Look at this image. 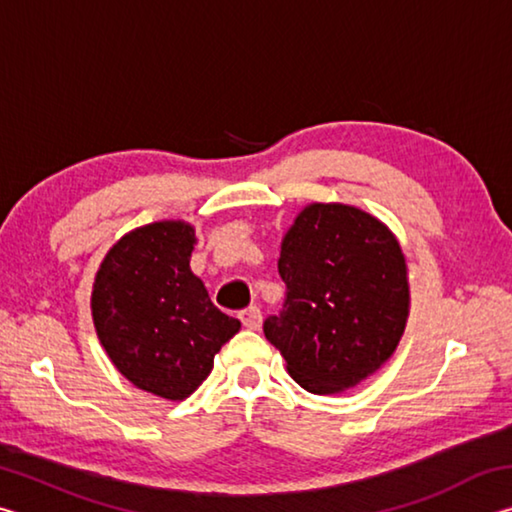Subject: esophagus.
Returning a JSON list of instances; mask_svg holds the SVG:
<instances>
[{"mask_svg": "<svg viewBox=\"0 0 512 512\" xmlns=\"http://www.w3.org/2000/svg\"><path fill=\"white\" fill-rule=\"evenodd\" d=\"M241 323H244L246 329H259L262 327V311H259L257 307H248L239 314Z\"/></svg>", "mask_w": 512, "mask_h": 512, "instance_id": "1", "label": "esophagus"}]
</instances>
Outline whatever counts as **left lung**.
I'll return each mask as SVG.
<instances>
[{
  "label": "left lung",
  "mask_w": 512,
  "mask_h": 512,
  "mask_svg": "<svg viewBox=\"0 0 512 512\" xmlns=\"http://www.w3.org/2000/svg\"><path fill=\"white\" fill-rule=\"evenodd\" d=\"M287 300L264 334L309 393L357 386L391 359L409 318V271L391 230L359 207L311 203L282 239Z\"/></svg>",
  "instance_id": "8db88e82"
}]
</instances>
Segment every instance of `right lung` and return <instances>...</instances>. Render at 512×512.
<instances>
[{"label":"right lung","instance_id":"obj_1","mask_svg":"<svg viewBox=\"0 0 512 512\" xmlns=\"http://www.w3.org/2000/svg\"><path fill=\"white\" fill-rule=\"evenodd\" d=\"M196 244L185 221L135 228L108 250L94 277L92 320L103 350L133 386L185 400L239 332L189 268Z\"/></svg>","mask_w":512,"mask_h":512}]
</instances>
